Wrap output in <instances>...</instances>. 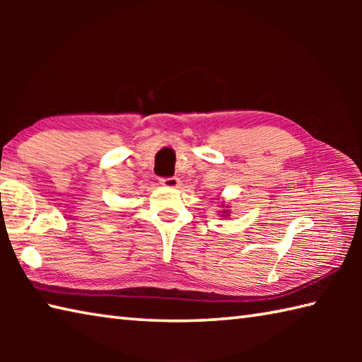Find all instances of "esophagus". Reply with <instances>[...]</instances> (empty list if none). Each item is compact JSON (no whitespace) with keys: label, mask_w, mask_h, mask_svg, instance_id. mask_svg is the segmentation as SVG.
I'll list each match as a JSON object with an SVG mask.
<instances>
[{"label":"esophagus","mask_w":362,"mask_h":362,"mask_svg":"<svg viewBox=\"0 0 362 362\" xmlns=\"http://www.w3.org/2000/svg\"><path fill=\"white\" fill-rule=\"evenodd\" d=\"M159 182H161L163 187H168V188H177L180 183V180L177 179V177H164V179H161Z\"/></svg>","instance_id":"1"}]
</instances>
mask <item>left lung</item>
Instances as JSON below:
<instances>
[{
    "mask_svg": "<svg viewBox=\"0 0 362 362\" xmlns=\"http://www.w3.org/2000/svg\"><path fill=\"white\" fill-rule=\"evenodd\" d=\"M226 207H228V206H226ZM222 212H223V217L228 216V211H222Z\"/></svg>",
    "mask_w": 362,
    "mask_h": 362,
    "instance_id": "left-lung-1",
    "label": "left lung"
}]
</instances>
